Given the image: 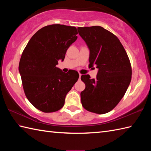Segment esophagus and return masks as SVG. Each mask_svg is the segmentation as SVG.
Masks as SVG:
<instances>
[{"label":"esophagus","instance_id":"1","mask_svg":"<svg viewBox=\"0 0 151 151\" xmlns=\"http://www.w3.org/2000/svg\"><path fill=\"white\" fill-rule=\"evenodd\" d=\"M81 76H82V75L81 74H79V79L81 80Z\"/></svg>","mask_w":151,"mask_h":151}]
</instances>
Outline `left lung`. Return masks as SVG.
<instances>
[{
    "label": "left lung",
    "instance_id": "obj_1",
    "mask_svg": "<svg viewBox=\"0 0 151 151\" xmlns=\"http://www.w3.org/2000/svg\"><path fill=\"white\" fill-rule=\"evenodd\" d=\"M78 32L89 49V65L99 69L95 79L81 76L86 85L81 93L82 104L89 111L108 113L123 97L130 83L129 56L117 37L102 27H78Z\"/></svg>",
    "mask_w": 151,
    "mask_h": 151
}]
</instances>
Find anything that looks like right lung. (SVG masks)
<instances>
[{
	"label": "right lung",
	"instance_id": "right-lung-1",
	"mask_svg": "<svg viewBox=\"0 0 151 151\" xmlns=\"http://www.w3.org/2000/svg\"><path fill=\"white\" fill-rule=\"evenodd\" d=\"M75 27L51 24L38 30L28 41L19 65L28 100L38 110L50 113L62 108L65 99L78 81V73H63L56 67L67 50L77 39Z\"/></svg>",
	"mask_w": 151,
	"mask_h": 151
}]
</instances>
